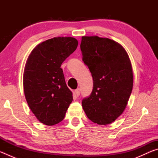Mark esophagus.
<instances>
[{
  "label": "esophagus",
  "instance_id": "1",
  "mask_svg": "<svg viewBox=\"0 0 158 158\" xmlns=\"http://www.w3.org/2000/svg\"><path fill=\"white\" fill-rule=\"evenodd\" d=\"M74 93H75V95L77 97H79V95H80V89H77L75 90H74Z\"/></svg>",
  "mask_w": 158,
  "mask_h": 158
}]
</instances>
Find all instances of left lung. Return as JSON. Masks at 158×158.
Returning a JSON list of instances; mask_svg holds the SVG:
<instances>
[{"label":"left lung","mask_w":158,"mask_h":158,"mask_svg":"<svg viewBox=\"0 0 158 158\" xmlns=\"http://www.w3.org/2000/svg\"><path fill=\"white\" fill-rule=\"evenodd\" d=\"M80 47L93 79L92 93L81 102L83 109L95 123L110 124L124 111L132 93L129 56L118 42L98 36H83Z\"/></svg>","instance_id":"left-lung-1"}]
</instances>
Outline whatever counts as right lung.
Returning a JSON list of instances; mask_svg holds the SVG:
<instances>
[{"label":"right lung","instance_id":"obj_1","mask_svg":"<svg viewBox=\"0 0 158 158\" xmlns=\"http://www.w3.org/2000/svg\"><path fill=\"white\" fill-rule=\"evenodd\" d=\"M77 46L74 37H53L37 44L26 61L23 79L26 100L44 125L62 121L73 102V93L67 86L60 66Z\"/></svg>","mask_w":158,"mask_h":158}]
</instances>
